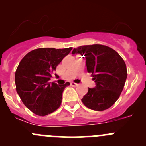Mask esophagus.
I'll return each instance as SVG.
<instances>
[{"label": "esophagus", "instance_id": "esophagus-1", "mask_svg": "<svg viewBox=\"0 0 146 146\" xmlns=\"http://www.w3.org/2000/svg\"><path fill=\"white\" fill-rule=\"evenodd\" d=\"M70 85H72L73 87H77V86H78V84L75 83V82H70Z\"/></svg>", "mask_w": 146, "mask_h": 146}]
</instances>
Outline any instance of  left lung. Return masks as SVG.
<instances>
[{
	"mask_svg": "<svg viewBox=\"0 0 146 146\" xmlns=\"http://www.w3.org/2000/svg\"><path fill=\"white\" fill-rule=\"evenodd\" d=\"M72 54L85 56L87 70L92 73L96 83L94 88H88L82 103L95 111L111 107L120 96L127 78L123 58L114 49L101 44L81 46L74 48Z\"/></svg>",
	"mask_w": 146,
	"mask_h": 146,
	"instance_id": "1",
	"label": "left lung"
}]
</instances>
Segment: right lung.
Here are the masks:
<instances>
[{
    "mask_svg": "<svg viewBox=\"0 0 146 146\" xmlns=\"http://www.w3.org/2000/svg\"><path fill=\"white\" fill-rule=\"evenodd\" d=\"M71 50V47L36 48L26 54L19 64L15 76L16 91L34 114L48 115L61 105L63 91L70 83L57 85L49 80L56 66Z\"/></svg>",
    "mask_w": 146,
    "mask_h": 146,
    "instance_id": "right-lung-1",
    "label": "right lung"
}]
</instances>
